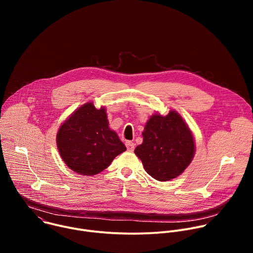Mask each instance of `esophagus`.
<instances>
[{"label":"esophagus","instance_id":"1","mask_svg":"<svg viewBox=\"0 0 253 253\" xmlns=\"http://www.w3.org/2000/svg\"><path fill=\"white\" fill-rule=\"evenodd\" d=\"M125 144H126V147H127V149H128L129 151H133V150H134V148H135V144H134L133 142H131V141H127Z\"/></svg>","mask_w":253,"mask_h":253}]
</instances>
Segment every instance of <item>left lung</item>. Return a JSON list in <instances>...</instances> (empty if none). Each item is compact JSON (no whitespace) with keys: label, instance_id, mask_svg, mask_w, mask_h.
Returning a JSON list of instances; mask_svg holds the SVG:
<instances>
[{"label":"left lung","instance_id":"left-lung-1","mask_svg":"<svg viewBox=\"0 0 253 253\" xmlns=\"http://www.w3.org/2000/svg\"><path fill=\"white\" fill-rule=\"evenodd\" d=\"M143 142L134 152L145 171L158 181H168L191 163L195 144L191 130L175 110L154 114L142 132Z\"/></svg>","mask_w":253,"mask_h":253}]
</instances>
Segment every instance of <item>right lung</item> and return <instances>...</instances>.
Instances as JSON below:
<instances>
[{
  "label": "right lung",
  "instance_id": "add662e5",
  "mask_svg": "<svg viewBox=\"0 0 253 253\" xmlns=\"http://www.w3.org/2000/svg\"><path fill=\"white\" fill-rule=\"evenodd\" d=\"M57 147L65 164L78 174L96 175L111 164L126 147L109 128L106 109L88 102L60 126Z\"/></svg>",
  "mask_w": 253,
  "mask_h": 253
}]
</instances>
